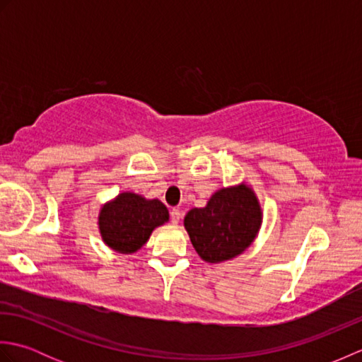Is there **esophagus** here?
<instances>
[{
  "label": "esophagus",
  "mask_w": 362,
  "mask_h": 362,
  "mask_svg": "<svg viewBox=\"0 0 362 362\" xmlns=\"http://www.w3.org/2000/svg\"><path fill=\"white\" fill-rule=\"evenodd\" d=\"M169 216H171L173 224H179V221L182 219V211L179 209H173L171 213H169Z\"/></svg>",
  "instance_id": "1"
}]
</instances>
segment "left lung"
<instances>
[{
	"mask_svg": "<svg viewBox=\"0 0 362 362\" xmlns=\"http://www.w3.org/2000/svg\"><path fill=\"white\" fill-rule=\"evenodd\" d=\"M259 226L258 199L245 185L216 191L206 206L189 210L185 216L189 240L206 263L240 255L252 244Z\"/></svg>",
	"mask_w": 362,
	"mask_h": 362,
	"instance_id": "left-lung-1",
	"label": "left lung"
}]
</instances>
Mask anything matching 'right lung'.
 I'll use <instances>...</instances> for the list:
<instances>
[{"instance_id": "obj_1", "label": "right lung", "mask_w": 362, "mask_h": 362, "mask_svg": "<svg viewBox=\"0 0 362 362\" xmlns=\"http://www.w3.org/2000/svg\"><path fill=\"white\" fill-rule=\"evenodd\" d=\"M169 219L158 199L148 201L134 193H121L99 213V230L104 243L119 253H134L149 240L152 230Z\"/></svg>"}]
</instances>
